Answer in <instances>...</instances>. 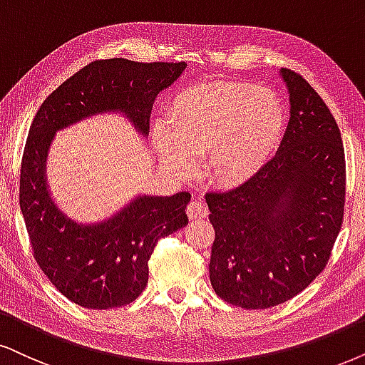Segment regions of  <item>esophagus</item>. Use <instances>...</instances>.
I'll list each match as a JSON object with an SVG mask.
<instances>
[{
	"mask_svg": "<svg viewBox=\"0 0 365 365\" xmlns=\"http://www.w3.org/2000/svg\"><path fill=\"white\" fill-rule=\"evenodd\" d=\"M207 214H209V210H207V207L200 200H192L187 207V215L190 219H204Z\"/></svg>",
	"mask_w": 365,
	"mask_h": 365,
	"instance_id": "1",
	"label": "esophagus"
}]
</instances>
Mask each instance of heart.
<instances>
[{
  "label": "heart",
  "mask_w": 365,
  "mask_h": 365,
  "mask_svg": "<svg viewBox=\"0 0 365 365\" xmlns=\"http://www.w3.org/2000/svg\"><path fill=\"white\" fill-rule=\"evenodd\" d=\"M167 128L155 129L161 160L177 175L192 172L190 158L207 156V173L222 187H239L259 173L278 148L284 108L274 92L249 82L197 84L175 96Z\"/></svg>",
  "instance_id": "obj_1"
}]
</instances>
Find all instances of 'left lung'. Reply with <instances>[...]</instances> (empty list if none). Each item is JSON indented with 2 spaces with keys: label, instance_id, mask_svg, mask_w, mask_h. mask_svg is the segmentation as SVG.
Segmentation results:
<instances>
[{
  "label": "left lung",
  "instance_id": "left-lung-1",
  "mask_svg": "<svg viewBox=\"0 0 365 365\" xmlns=\"http://www.w3.org/2000/svg\"><path fill=\"white\" fill-rule=\"evenodd\" d=\"M289 123L278 153L246 183L205 195L214 225L210 283L220 298L262 310L302 293L330 259L345 205V153L324 99L281 68Z\"/></svg>",
  "mask_w": 365,
  "mask_h": 365
}]
</instances>
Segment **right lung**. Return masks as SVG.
Returning a JSON list of instances; mask_svg holds the SVG:
<instances>
[{
    "instance_id": "1",
    "label": "right lung",
    "mask_w": 365,
    "mask_h": 365,
    "mask_svg": "<svg viewBox=\"0 0 365 365\" xmlns=\"http://www.w3.org/2000/svg\"><path fill=\"white\" fill-rule=\"evenodd\" d=\"M185 62L96 60L58 86L31 121L20 170V209L45 276L63 297L91 310L135 302L148 283L156 242L185 227L190 193L140 195L99 224L73 222L55 205L45 161L55 133L101 113H123L141 135L150 133L155 98L185 71Z\"/></svg>"
}]
</instances>
